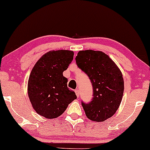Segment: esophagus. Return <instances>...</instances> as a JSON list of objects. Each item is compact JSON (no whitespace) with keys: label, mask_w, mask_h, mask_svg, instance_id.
I'll return each mask as SVG.
<instances>
[{"label":"esophagus","mask_w":150,"mask_h":150,"mask_svg":"<svg viewBox=\"0 0 150 150\" xmlns=\"http://www.w3.org/2000/svg\"><path fill=\"white\" fill-rule=\"evenodd\" d=\"M75 93H76V96L77 97H79V93H80V92H79V89H76V90H75Z\"/></svg>","instance_id":"34e87169"}]
</instances>
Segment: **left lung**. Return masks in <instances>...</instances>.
<instances>
[{"label": "left lung", "instance_id": "left-lung-1", "mask_svg": "<svg viewBox=\"0 0 150 150\" xmlns=\"http://www.w3.org/2000/svg\"><path fill=\"white\" fill-rule=\"evenodd\" d=\"M77 66L88 75L93 95L88 103L82 101L89 120L103 122L112 117L120 106L124 91L120 70L106 54L100 51H80L76 57Z\"/></svg>", "mask_w": 150, "mask_h": 150}]
</instances>
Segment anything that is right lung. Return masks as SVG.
<instances>
[{
  "mask_svg": "<svg viewBox=\"0 0 150 150\" xmlns=\"http://www.w3.org/2000/svg\"><path fill=\"white\" fill-rule=\"evenodd\" d=\"M73 57L74 52L69 50L50 51L35 64L28 80V93L39 115L56 118L76 98L75 92L67 87L68 80L63 76Z\"/></svg>",
  "mask_w": 150,
  "mask_h": 150,
  "instance_id": "1",
  "label": "right lung"
}]
</instances>
